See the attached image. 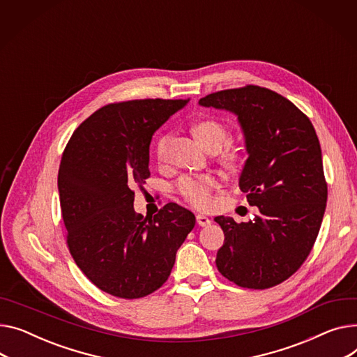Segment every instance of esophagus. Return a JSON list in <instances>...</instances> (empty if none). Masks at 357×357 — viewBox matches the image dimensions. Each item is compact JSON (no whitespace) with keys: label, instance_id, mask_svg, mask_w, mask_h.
Returning <instances> with one entry per match:
<instances>
[{"label":"esophagus","instance_id":"1","mask_svg":"<svg viewBox=\"0 0 357 357\" xmlns=\"http://www.w3.org/2000/svg\"><path fill=\"white\" fill-rule=\"evenodd\" d=\"M197 222L201 225V227H206L211 224V220L206 217V215H202V213H198L197 215Z\"/></svg>","mask_w":357,"mask_h":357}]
</instances>
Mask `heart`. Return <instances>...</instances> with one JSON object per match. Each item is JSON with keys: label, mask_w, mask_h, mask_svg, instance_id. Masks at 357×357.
<instances>
[{"label": "heart", "mask_w": 357, "mask_h": 357, "mask_svg": "<svg viewBox=\"0 0 357 357\" xmlns=\"http://www.w3.org/2000/svg\"><path fill=\"white\" fill-rule=\"evenodd\" d=\"M194 133L201 144L208 151L218 152L229 137L228 129L218 121L213 119H204L194 126ZM169 135L162 136L156 145V155L159 160L165 159L166 148H168ZM240 155L235 151L229 149L224 153L222 159L234 165L238 160ZM218 188V179L212 175H183L179 178L176 183V189L179 195L195 208L208 209L213 204V191Z\"/></svg>", "instance_id": "heart-1"}]
</instances>
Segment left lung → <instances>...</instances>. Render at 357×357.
Masks as SVG:
<instances>
[{
    "instance_id": "8db88e82",
    "label": "left lung",
    "mask_w": 357,
    "mask_h": 357,
    "mask_svg": "<svg viewBox=\"0 0 357 357\" xmlns=\"http://www.w3.org/2000/svg\"><path fill=\"white\" fill-rule=\"evenodd\" d=\"M199 105L238 116L250 155L240 188L259 209L248 222L213 220L225 235L217 268L244 289L274 287L303 266L321 227L327 182L316 130L294 103L255 84L211 93Z\"/></svg>"
}]
</instances>
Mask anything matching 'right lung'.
<instances>
[{"mask_svg": "<svg viewBox=\"0 0 357 357\" xmlns=\"http://www.w3.org/2000/svg\"><path fill=\"white\" fill-rule=\"evenodd\" d=\"M189 99L109 103L71 135L61 156L59 194L68 251L102 291L126 300L160 289L195 215L175 202L156 215L133 209L149 171L153 133Z\"/></svg>", "mask_w": 357, "mask_h": 357, "instance_id": "right-lung-1", "label": "right lung"}]
</instances>
